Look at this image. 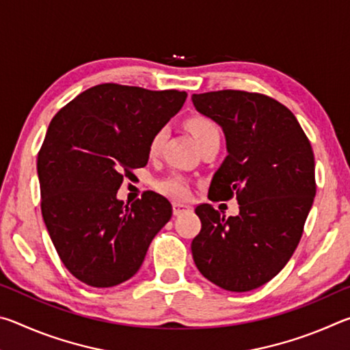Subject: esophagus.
I'll use <instances>...</instances> for the list:
<instances>
[{"label": "esophagus", "instance_id": "1", "mask_svg": "<svg viewBox=\"0 0 350 350\" xmlns=\"http://www.w3.org/2000/svg\"><path fill=\"white\" fill-rule=\"evenodd\" d=\"M188 211H191V206L183 205V204H177V202L173 204V213L176 216L183 215V213H188Z\"/></svg>", "mask_w": 350, "mask_h": 350}]
</instances>
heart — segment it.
Masks as SVG:
<instances>
[{"label":"heart","mask_w":350,"mask_h":350,"mask_svg":"<svg viewBox=\"0 0 350 350\" xmlns=\"http://www.w3.org/2000/svg\"><path fill=\"white\" fill-rule=\"evenodd\" d=\"M187 128L189 129V133L193 134V137L196 139L199 146L206 144V142L219 137V129L216 126V123L205 116L188 117ZM163 140H165V129H159V131L152 135V139L150 142V152L157 154L161 151ZM156 187L159 191L168 198L183 199L188 196V183L179 174H171L168 177H165V179L159 180L156 183Z\"/></svg>","instance_id":"heart-1"}]
</instances>
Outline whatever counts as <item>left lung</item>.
I'll return each instance as SVG.
<instances>
[{"instance_id": "1", "label": "left lung", "mask_w": 350, "mask_h": 350, "mask_svg": "<svg viewBox=\"0 0 350 350\" xmlns=\"http://www.w3.org/2000/svg\"><path fill=\"white\" fill-rule=\"evenodd\" d=\"M191 100L227 142L208 198L239 204L228 219L210 204L196 206L202 228L191 242L194 264L221 288L248 292L280 273L299 244L317 193L315 157L292 111L273 98L225 90Z\"/></svg>"}]
</instances>
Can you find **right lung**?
Masks as SVG:
<instances>
[{
    "label": "right lung",
    "mask_w": 350,
    "mask_h": 350,
    "mask_svg": "<svg viewBox=\"0 0 350 350\" xmlns=\"http://www.w3.org/2000/svg\"><path fill=\"white\" fill-rule=\"evenodd\" d=\"M183 91L103 83L57 112L38 152L41 213L70 273L114 287L137 273L173 206L144 193L128 205L117 191L150 157V142L185 103Z\"/></svg>",
    "instance_id": "1"
}]
</instances>
